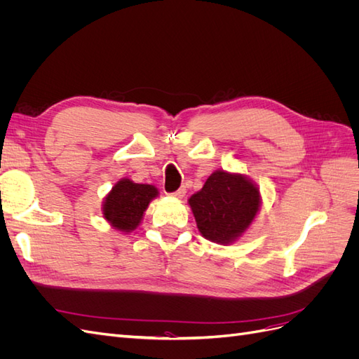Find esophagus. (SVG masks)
<instances>
[{"label": "esophagus", "mask_w": 359, "mask_h": 359, "mask_svg": "<svg viewBox=\"0 0 359 359\" xmlns=\"http://www.w3.org/2000/svg\"><path fill=\"white\" fill-rule=\"evenodd\" d=\"M186 193H187V190H186V187H180L177 191H173V193H170V196H173V198H184L186 196Z\"/></svg>", "instance_id": "esophagus-1"}]
</instances>
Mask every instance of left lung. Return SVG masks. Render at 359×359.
Segmentation results:
<instances>
[{"label": "left lung", "instance_id": "8db88e82", "mask_svg": "<svg viewBox=\"0 0 359 359\" xmlns=\"http://www.w3.org/2000/svg\"><path fill=\"white\" fill-rule=\"evenodd\" d=\"M260 203V190L253 180L224 169L212 172L189 199L201 235L220 245L240 240L255 222Z\"/></svg>", "mask_w": 359, "mask_h": 359}]
</instances>
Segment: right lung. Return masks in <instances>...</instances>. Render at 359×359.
Masks as SVG:
<instances>
[{"instance_id":"add662e5","label":"right lung","mask_w":359,"mask_h":359,"mask_svg":"<svg viewBox=\"0 0 359 359\" xmlns=\"http://www.w3.org/2000/svg\"><path fill=\"white\" fill-rule=\"evenodd\" d=\"M157 196L158 189L151 184H137L130 178L119 180L103 199V219L118 232H133L142 223L149 202Z\"/></svg>"}]
</instances>
